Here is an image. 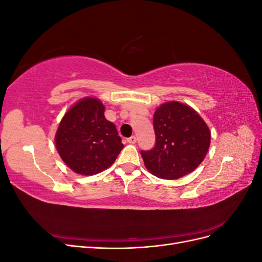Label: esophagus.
<instances>
[{
  "label": "esophagus",
  "instance_id": "1",
  "mask_svg": "<svg viewBox=\"0 0 262 262\" xmlns=\"http://www.w3.org/2000/svg\"><path fill=\"white\" fill-rule=\"evenodd\" d=\"M126 141H128V143H130V144H134L137 142V138L134 137V136H132V137L126 139Z\"/></svg>",
  "mask_w": 262,
  "mask_h": 262
}]
</instances>
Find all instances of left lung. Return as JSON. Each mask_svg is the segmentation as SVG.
Returning <instances> with one entry per match:
<instances>
[{"instance_id":"left-lung-1","label":"left lung","mask_w":262,"mask_h":262,"mask_svg":"<svg viewBox=\"0 0 262 262\" xmlns=\"http://www.w3.org/2000/svg\"><path fill=\"white\" fill-rule=\"evenodd\" d=\"M153 126L156 136L152 149L141 150L145 167L154 176L178 179L193 171L204 160L211 133L195 110L178 101L157 108Z\"/></svg>"}]
</instances>
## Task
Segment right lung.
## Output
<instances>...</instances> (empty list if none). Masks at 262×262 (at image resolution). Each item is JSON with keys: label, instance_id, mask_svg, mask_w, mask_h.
Returning a JSON list of instances; mask_svg holds the SVG:
<instances>
[{"label": "right lung", "instance_id": "1", "mask_svg": "<svg viewBox=\"0 0 262 262\" xmlns=\"http://www.w3.org/2000/svg\"><path fill=\"white\" fill-rule=\"evenodd\" d=\"M104 112L101 101L87 97L69 109L59 124L55 146L76 173L90 176L105 170L123 148L116 125Z\"/></svg>", "mask_w": 262, "mask_h": 262}]
</instances>
